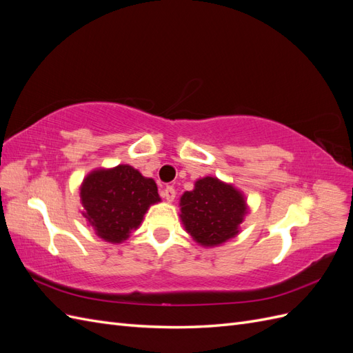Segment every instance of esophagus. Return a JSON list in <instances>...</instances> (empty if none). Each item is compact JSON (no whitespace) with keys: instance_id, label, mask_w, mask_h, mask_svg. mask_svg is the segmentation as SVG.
Masks as SVG:
<instances>
[{"instance_id":"1","label":"esophagus","mask_w":353,"mask_h":353,"mask_svg":"<svg viewBox=\"0 0 353 353\" xmlns=\"http://www.w3.org/2000/svg\"><path fill=\"white\" fill-rule=\"evenodd\" d=\"M162 196L166 199V201H174L175 196H176V191L174 187H166L163 191H162Z\"/></svg>"}]
</instances>
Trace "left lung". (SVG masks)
Segmentation results:
<instances>
[{
    "label": "left lung",
    "mask_w": 353,
    "mask_h": 353,
    "mask_svg": "<svg viewBox=\"0 0 353 353\" xmlns=\"http://www.w3.org/2000/svg\"><path fill=\"white\" fill-rule=\"evenodd\" d=\"M179 206L185 231L206 248L236 237L248 213L241 191L213 176L196 181L194 190L181 196Z\"/></svg>",
    "instance_id": "1"
}]
</instances>
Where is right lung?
<instances>
[{
  "mask_svg": "<svg viewBox=\"0 0 353 353\" xmlns=\"http://www.w3.org/2000/svg\"><path fill=\"white\" fill-rule=\"evenodd\" d=\"M81 201L82 215L95 234L109 243H122L160 197L154 179L130 165H119L88 174L81 185Z\"/></svg>",
  "mask_w": 353,
  "mask_h": 353,
  "instance_id": "obj_1",
  "label": "right lung"
}]
</instances>
